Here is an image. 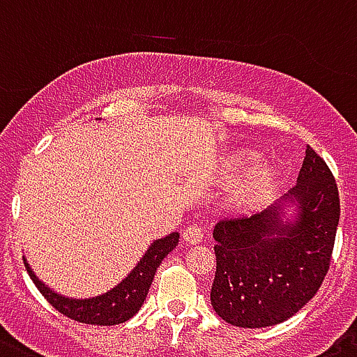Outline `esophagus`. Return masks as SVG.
Returning a JSON list of instances; mask_svg holds the SVG:
<instances>
[{
	"label": "esophagus",
	"mask_w": 357,
	"mask_h": 357,
	"mask_svg": "<svg viewBox=\"0 0 357 357\" xmlns=\"http://www.w3.org/2000/svg\"><path fill=\"white\" fill-rule=\"evenodd\" d=\"M203 236H205V232H203V229L199 225H188L187 229L183 230V239L190 245L199 243L203 239Z\"/></svg>",
	"instance_id": "1"
}]
</instances>
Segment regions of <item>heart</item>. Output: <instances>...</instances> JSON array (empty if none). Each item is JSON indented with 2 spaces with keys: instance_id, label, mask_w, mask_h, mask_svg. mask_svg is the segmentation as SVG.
<instances>
[{
  "instance_id": "obj_1",
  "label": "heart",
  "mask_w": 357,
  "mask_h": 357,
  "mask_svg": "<svg viewBox=\"0 0 357 357\" xmlns=\"http://www.w3.org/2000/svg\"><path fill=\"white\" fill-rule=\"evenodd\" d=\"M259 158V154L254 151H248V149H243V151H238L230 161L227 163V174L234 176V174L243 172L247 170L250 165H254ZM272 179V170L266 167V165H256L250 172L243 178V181L238 185L234 192V202L239 203V205H247V203L254 202L259 194L268 187Z\"/></svg>"
}]
</instances>
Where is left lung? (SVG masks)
<instances>
[{
    "mask_svg": "<svg viewBox=\"0 0 357 357\" xmlns=\"http://www.w3.org/2000/svg\"><path fill=\"white\" fill-rule=\"evenodd\" d=\"M281 202H296V221L281 223L280 203L215 223L211 301L230 325L261 328L283 323L316 296L328 272L340 192L328 165L310 146L298 185Z\"/></svg>",
    "mask_w": 357,
    "mask_h": 357,
    "instance_id": "left-lung-1",
    "label": "left lung"
}]
</instances>
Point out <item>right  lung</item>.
Returning a JSON list of instances; mask_svg holds the SVG:
<instances>
[{
	"label": "right lung",
	"instance_id": "add662e5",
	"mask_svg": "<svg viewBox=\"0 0 357 357\" xmlns=\"http://www.w3.org/2000/svg\"><path fill=\"white\" fill-rule=\"evenodd\" d=\"M178 241V232L155 239L154 243L149 247L145 256L134 266V271L118 287H114L107 294L91 299H70L61 294H56L54 290L45 285L43 281L36 278L29 263L25 259L23 261H25L26 272L31 275V280L34 281V285L38 287V290L63 316L70 317L74 321L86 323V325H119V323L130 319L142 308L158 266L163 261V257L176 248Z\"/></svg>",
	"mask_w": 357,
	"mask_h": 357
}]
</instances>
